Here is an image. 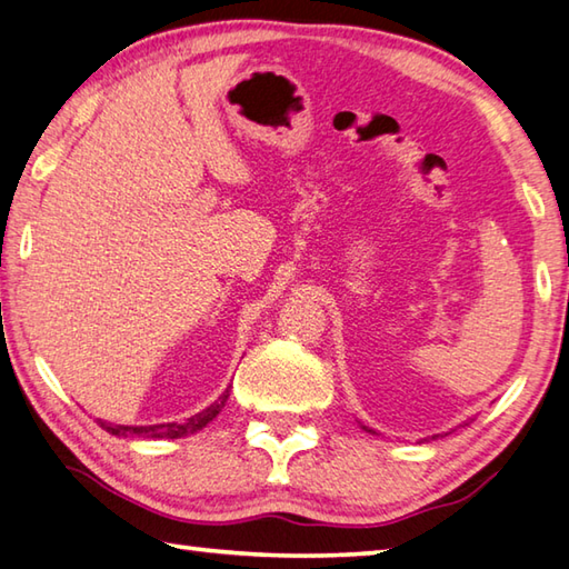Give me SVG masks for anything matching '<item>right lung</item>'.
<instances>
[{
	"label": "right lung",
	"mask_w": 569,
	"mask_h": 569,
	"mask_svg": "<svg viewBox=\"0 0 569 569\" xmlns=\"http://www.w3.org/2000/svg\"><path fill=\"white\" fill-rule=\"evenodd\" d=\"M229 388H226L223 396L213 402V406L206 408L203 412H199V416L189 418L186 422H167V426H111V422H101V428H104L107 432H111V436H141V438H183L189 436V432H196L201 430L206 422H211L216 416H219L221 408L226 406V400H229Z\"/></svg>",
	"instance_id": "add662e5"
}]
</instances>
